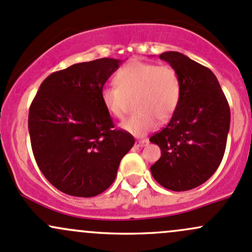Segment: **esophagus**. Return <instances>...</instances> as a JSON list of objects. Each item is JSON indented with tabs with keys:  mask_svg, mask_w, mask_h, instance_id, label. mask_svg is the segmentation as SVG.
Here are the masks:
<instances>
[{
	"mask_svg": "<svg viewBox=\"0 0 252 252\" xmlns=\"http://www.w3.org/2000/svg\"><path fill=\"white\" fill-rule=\"evenodd\" d=\"M147 144H148V140H139V141L135 142V145H136L137 147H144L146 146Z\"/></svg>",
	"mask_w": 252,
	"mask_h": 252,
	"instance_id": "obj_1",
	"label": "esophagus"
}]
</instances>
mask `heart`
<instances>
[{
    "label": "heart",
    "instance_id": "heart-1",
    "mask_svg": "<svg viewBox=\"0 0 252 252\" xmlns=\"http://www.w3.org/2000/svg\"><path fill=\"white\" fill-rule=\"evenodd\" d=\"M116 85L105 87L100 99L112 117L126 116L130 100L135 99L137 111L121 124L122 129L134 136H144L157 126L158 119L166 122L173 117L181 97V82L171 66L134 60L118 71Z\"/></svg>",
    "mask_w": 252,
    "mask_h": 252
}]
</instances>
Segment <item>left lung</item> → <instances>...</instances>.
<instances>
[{
	"label": "left lung",
	"mask_w": 252,
	"mask_h": 252,
	"mask_svg": "<svg viewBox=\"0 0 252 252\" xmlns=\"http://www.w3.org/2000/svg\"><path fill=\"white\" fill-rule=\"evenodd\" d=\"M159 58L179 75L181 97L168 126L150 137L161 151L151 173L165 189L184 192L200 186L219 168L231 111L210 68L177 52H165Z\"/></svg>",
	"instance_id": "obj_1"
}]
</instances>
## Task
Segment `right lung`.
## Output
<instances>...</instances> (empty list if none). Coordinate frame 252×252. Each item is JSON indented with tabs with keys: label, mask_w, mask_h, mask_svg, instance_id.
Instances as JSON below:
<instances>
[{
	"label": "right lung",
	"mask_w": 252,
	"mask_h": 252,
	"mask_svg": "<svg viewBox=\"0 0 252 252\" xmlns=\"http://www.w3.org/2000/svg\"><path fill=\"white\" fill-rule=\"evenodd\" d=\"M102 58L49 75L29 110L31 147L39 170L59 190L95 197L112 185L133 135L116 129L100 92L119 66Z\"/></svg>",
	"instance_id": "right-lung-1"
}]
</instances>
